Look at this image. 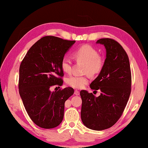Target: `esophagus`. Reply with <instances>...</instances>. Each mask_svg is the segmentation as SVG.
I'll use <instances>...</instances> for the list:
<instances>
[{
  "label": "esophagus",
  "instance_id": "34e87169",
  "mask_svg": "<svg viewBox=\"0 0 148 148\" xmlns=\"http://www.w3.org/2000/svg\"><path fill=\"white\" fill-rule=\"evenodd\" d=\"M74 94H75V95H79V91H78V90H75L74 91Z\"/></svg>",
  "mask_w": 148,
  "mask_h": 148
}]
</instances>
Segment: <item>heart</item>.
I'll return each mask as SVG.
<instances>
[{
	"mask_svg": "<svg viewBox=\"0 0 148 148\" xmlns=\"http://www.w3.org/2000/svg\"><path fill=\"white\" fill-rule=\"evenodd\" d=\"M74 56L77 62L84 63L83 67L84 76L71 75L66 79L69 86L74 88L81 89L89 82V76H96L99 74L104 65V60L99 55L97 50L89 45H84L78 48L74 52ZM61 67L63 71L69 73L72 71V61L67 56L63 57L61 62Z\"/></svg>",
	"mask_w": 148,
	"mask_h": 148,
	"instance_id": "heart-1",
	"label": "heart"
}]
</instances>
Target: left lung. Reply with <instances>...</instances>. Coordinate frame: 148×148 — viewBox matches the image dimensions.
Masks as SVG:
<instances>
[{
	"label": "left lung",
	"instance_id": "obj_1",
	"mask_svg": "<svg viewBox=\"0 0 148 148\" xmlns=\"http://www.w3.org/2000/svg\"><path fill=\"white\" fill-rule=\"evenodd\" d=\"M103 45L106 58L101 72L90 84L91 89L100 90L96 97L81 90V118L86 127L103 130L113 126L120 118L131 93L132 75L129 58L120 44L110 38L99 39Z\"/></svg>",
	"mask_w": 148,
	"mask_h": 148
}]
</instances>
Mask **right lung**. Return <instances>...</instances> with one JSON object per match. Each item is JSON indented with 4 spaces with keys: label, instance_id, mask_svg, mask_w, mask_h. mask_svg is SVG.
<instances>
[{
    "label": "right lung",
    "instance_id": "add662e5",
    "mask_svg": "<svg viewBox=\"0 0 148 148\" xmlns=\"http://www.w3.org/2000/svg\"><path fill=\"white\" fill-rule=\"evenodd\" d=\"M75 42L45 36L31 47L21 62L19 93L29 117L40 128H53L61 123L65 102L74 92L71 87L53 92L50 88L63 84L61 62Z\"/></svg>",
    "mask_w": 148,
    "mask_h": 148
}]
</instances>
